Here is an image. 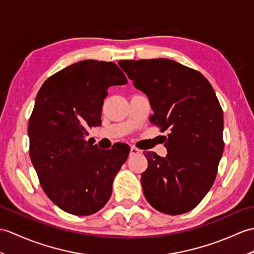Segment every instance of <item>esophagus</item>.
Wrapping results in <instances>:
<instances>
[{"instance_id": "obj_1", "label": "esophagus", "mask_w": 254, "mask_h": 254, "mask_svg": "<svg viewBox=\"0 0 254 254\" xmlns=\"http://www.w3.org/2000/svg\"><path fill=\"white\" fill-rule=\"evenodd\" d=\"M140 154V150L137 149L136 147H131V150H129V156H135Z\"/></svg>"}]
</instances>
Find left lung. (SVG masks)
Segmentation results:
<instances>
[{"label":"left lung","mask_w":254,"mask_h":254,"mask_svg":"<svg viewBox=\"0 0 254 254\" xmlns=\"http://www.w3.org/2000/svg\"><path fill=\"white\" fill-rule=\"evenodd\" d=\"M119 64L148 97L151 123L169 132L163 136L166 157L145 151L144 196L162 213H186L213 185L224 149L223 111L213 87L197 70L168 58Z\"/></svg>","instance_id":"1"}]
</instances>
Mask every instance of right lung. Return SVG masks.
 <instances>
[{
    "label": "right lung",
    "mask_w": 254,
    "mask_h": 254,
    "mask_svg": "<svg viewBox=\"0 0 254 254\" xmlns=\"http://www.w3.org/2000/svg\"><path fill=\"white\" fill-rule=\"evenodd\" d=\"M127 83L116 64L86 60L47 79L29 120L30 158L46 196L74 215H91L107 203L129 147L99 149L87 129L102 125L107 90Z\"/></svg>",
    "instance_id": "1"
}]
</instances>
